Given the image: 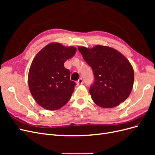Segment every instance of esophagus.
<instances>
[{"mask_svg":"<svg viewBox=\"0 0 155 155\" xmlns=\"http://www.w3.org/2000/svg\"><path fill=\"white\" fill-rule=\"evenodd\" d=\"M76 83H77L78 85H81V84H83V79H82V78H79V79H78V81H77Z\"/></svg>","mask_w":155,"mask_h":155,"instance_id":"obj_1","label":"esophagus"}]
</instances>
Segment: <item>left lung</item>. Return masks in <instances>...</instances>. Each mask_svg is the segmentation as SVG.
<instances>
[{
	"label": "left lung",
	"mask_w": 155,
	"mask_h": 155,
	"mask_svg": "<svg viewBox=\"0 0 155 155\" xmlns=\"http://www.w3.org/2000/svg\"><path fill=\"white\" fill-rule=\"evenodd\" d=\"M79 52L92 70L89 89L92 100L103 108H112L126 100L132 91L134 70L129 61L116 50L97 45L79 46Z\"/></svg>",
	"instance_id": "1"
}]
</instances>
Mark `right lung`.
Masks as SVG:
<instances>
[{"mask_svg": "<svg viewBox=\"0 0 155 155\" xmlns=\"http://www.w3.org/2000/svg\"><path fill=\"white\" fill-rule=\"evenodd\" d=\"M76 52L72 46L50 43L33 60L28 74L29 88L35 101L44 109H59L71 97L76 83L70 79V72L64 63Z\"/></svg>", "mask_w": 155, "mask_h": 155, "instance_id": "obj_1", "label": "right lung"}]
</instances>
